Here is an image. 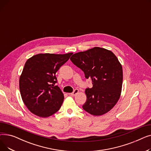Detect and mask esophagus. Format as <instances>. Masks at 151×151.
<instances>
[{
	"mask_svg": "<svg viewBox=\"0 0 151 151\" xmlns=\"http://www.w3.org/2000/svg\"><path fill=\"white\" fill-rule=\"evenodd\" d=\"M78 92H79V90L78 89H75L72 93H68V94L71 96H75Z\"/></svg>",
	"mask_w": 151,
	"mask_h": 151,
	"instance_id": "obj_1",
	"label": "esophagus"
}]
</instances>
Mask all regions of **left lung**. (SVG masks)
Instances as JSON below:
<instances>
[{"instance_id": "8db88e82", "label": "left lung", "mask_w": 151, "mask_h": 151, "mask_svg": "<svg viewBox=\"0 0 151 151\" xmlns=\"http://www.w3.org/2000/svg\"><path fill=\"white\" fill-rule=\"evenodd\" d=\"M70 60L84 71L86 78L92 80L93 87L85 91L87 100L83 108L96 116L107 113L116 105L122 92V67L115 54L94 47L74 54Z\"/></svg>"}]
</instances>
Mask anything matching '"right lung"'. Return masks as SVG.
<instances>
[{
    "label": "right lung",
    "instance_id": "obj_1",
    "mask_svg": "<svg viewBox=\"0 0 151 151\" xmlns=\"http://www.w3.org/2000/svg\"><path fill=\"white\" fill-rule=\"evenodd\" d=\"M73 54L40 53L26 62L19 77L22 100L30 111L40 117H47L61 107L64 96L58 86L55 73Z\"/></svg>",
    "mask_w": 151,
    "mask_h": 151
}]
</instances>
